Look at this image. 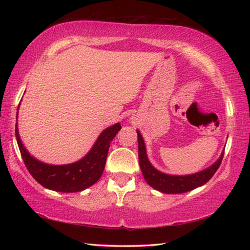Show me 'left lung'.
<instances>
[{
    "label": "left lung",
    "mask_w": 250,
    "mask_h": 250,
    "mask_svg": "<svg viewBox=\"0 0 250 250\" xmlns=\"http://www.w3.org/2000/svg\"><path fill=\"white\" fill-rule=\"evenodd\" d=\"M137 141H139V161L142 169L143 176H144L146 183L162 193L167 194H177L188 192L198 187H201L206 184L214 176L217 169L220 167V163L224 158V152H221L218 160L211 164L210 167L203 169L201 172L189 175H169L161 171H159L152 166L148 160L145 142L141 132L136 130Z\"/></svg>",
    "instance_id": "8db88e82"
}]
</instances>
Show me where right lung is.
<instances>
[{"instance_id":"obj_1","label":"right lung","mask_w":250,"mask_h":250,"mask_svg":"<svg viewBox=\"0 0 250 250\" xmlns=\"http://www.w3.org/2000/svg\"><path fill=\"white\" fill-rule=\"evenodd\" d=\"M120 129L119 122L106 128L99 135L86 156L76 162L62 166L47 164L32 157L21 142L17 124L15 134L25 167L36 182L47 189L71 193L87 189L100 179L104 171L110 142L114 140Z\"/></svg>"}]
</instances>
